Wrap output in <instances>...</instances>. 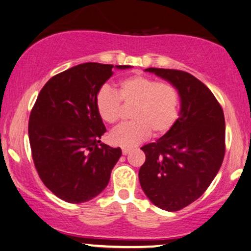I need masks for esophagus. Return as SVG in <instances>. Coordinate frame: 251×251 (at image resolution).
I'll return each mask as SVG.
<instances>
[{
  "label": "esophagus",
  "mask_w": 251,
  "mask_h": 251,
  "mask_svg": "<svg viewBox=\"0 0 251 251\" xmlns=\"http://www.w3.org/2000/svg\"><path fill=\"white\" fill-rule=\"evenodd\" d=\"M130 150H131L130 148H122V153L126 156V154H128L129 152H130Z\"/></svg>",
  "instance_id": "1"
}]
</instances>
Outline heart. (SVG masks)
Returning <instances> with one entry per match:
<instances>
[{
  "instance_id": "heart-1",
  "label": "heart",
  "mask_w": 251,
  "mask_h": 251,
  "mask_svg": "<svg viewBox=\"0 0 251 251\" xmlns=\"http://www.w3.org/2000/svg\"><path fill=\"white\" fill-rule=\"evenodd\" d=\"M134 103L130 122L116 126L109 140L119 147H135L149 137L166 134L176 125L180 110V94L172 83L147 75H131L117 83L116 93L102 87L95 95V109L103 122L113 125L120 117L121 102Z\"/></svg>"
}]
</instances>
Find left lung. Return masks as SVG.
Segmentation results:
<instances>
[{
	"label": "left lung",
	"mask_w": 251,
	"mask_h": 251,
	"mask_svg": "<svg viewBox=\"0 0 251 251\" xmlns=\"http://www.w3.org/2000/svg\"><path fill=\"white\" fill-rule=\"evenodd\" d=\"M175 85L180 113L170 131L142 147L145 162L138 172L145 196L154 206L176 212L203 194L225 157L224 110L205 83L178 70L150 69Z\"/></svg>",
	"instance_id": "left-lung-1"
}]
</instances>
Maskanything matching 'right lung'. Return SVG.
<instances>
[{
	"label": "right lung",
	"mask_w": 251,
	"mask_h": 251,
	"mask_svg": "<svg viewBox=\"0 0 251 251\" xmlns=\"http://www.w3.org/2000/svg\"><path fill=\"white\" fill-rule=\"evenodd\" d=\"M113 67L85 63L52 76L31 110L29 141L36 170L45 186L66 202L99 196L122 154L120 148L101 143L106 126L94 103Z\"/></svg>",
	"instance_id": "1"
}]
</instances>
